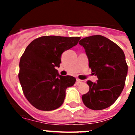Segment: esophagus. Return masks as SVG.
I'll return each instance as SVG.
<instances>
[{
    "mask_svg": "<svg viewBox=\"0 0 135 135\" xmlns=\"http://www.w3.org/2000/svg\"><path fill=\"white\" fill-rule=\"evenodd\" d=\"M76 82H77L78 84H84L85 82H84V80H80L78 79V78H77V79H76Z\"/></svg>",
    "mask_w": 135,
    "mask_h": 135,
    "instance_id": "34e87169",
    "label": "esophagus"
}]
</instances>
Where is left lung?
<instances>
[{"instance_id": "left-lung-1", "label": "left lung", "mask_w": 135, "mask_h": 135, "mask_svg": "<svg viewBox=\"0 0 135 135\" xmlns=\"http://www.w3.org/2000/svg\"><path fill=\"white\" fill-rule=\"evenodd\" d=\"M79 44L85 49L93 74L98 78L96 82H87L89 91L82 95V101L93 110L109 108L124 87L128 73L124 53L114 42L101 35L86 37Z\"/></svg>"}]
</instances>
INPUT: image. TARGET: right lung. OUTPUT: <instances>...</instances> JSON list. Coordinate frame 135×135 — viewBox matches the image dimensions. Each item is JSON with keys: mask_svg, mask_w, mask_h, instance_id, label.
<instances>
[{"mask_svg": "<svg viewBox=\"0 0 135 135\" xmlns=\"http://www.w3.org/2000/svg\"><path fill=\"white\" fill-rule=\"evenodd\" d=\"M80 39L45 36L26 49L20 59L19 80L25 97L36 109L51 111L63 104L65 90L75 84L76 78L61 76L55 68L60 66L62 53L76 46Z\"/></svg>", "mask_w": 135, "mask_h": 135, "instance_id": "add662e5", "label": "right lung"}]
</instances>
